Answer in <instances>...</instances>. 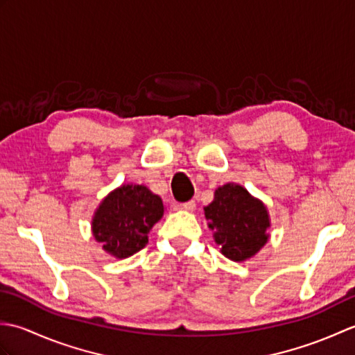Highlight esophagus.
Here are the masks:
<instances>
[{
  "instance_id": "34e87169",
  "label": "esophagus",
  "mask_w": 355,
  "mask_h": 355,
  "mask_svg": "<svg viewBox=\"0 0 355 355\" xmlns=\"http://www.w3.org/2000/svg\"><path fill=\"white\" fill-rule=\"evenodd\" d=\"M175 209L177 210H184V212H193L195 201H187V202H183V205H177Z\"/></svg>"
}]
</instances>
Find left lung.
I'll list each match as a JSON object with an SVG mask.
<instances>
[{"mask_svg":"<svg viewBox=\"0 0 355 355\" xmlns=\"http://www.w3.org/2000/svg\"><path fill=\"white\" fill-rule=\"evenodd\" d=\"M205 215L216 245L230 261L253 258L270 238L267 206L238 183H225L215 189L214 201L205 207Z\"/></svg>","mask_w":355,"mask_h":355,"instance_id":"1","label":"left lung"}]
</instances>
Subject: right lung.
<instances>
[{"mask_svg":"<svg viewBox=\"0 0 355 355\" xmlns=\"http://www.w3.org/2000/svg\"><path fill=\"white\" fill-rule=\"evenodd\" d=\"M163 214L162 198L145 184H122L94 210L93 236L112 258L126 259L148 244L149 232Z\"/></svg>","mask_w":355,"mask_h":355,"instance_id":"right-lung-1","label":"right lung"}]
</instances>
